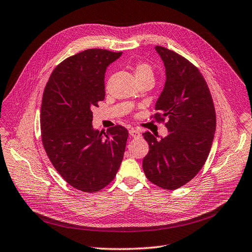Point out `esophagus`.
Returning a JSON list of instances; mask_svg holds the SVG:
<instances>
[{"label":"esophagus","instance_id":"esophagus-1","mask_svg":"<svg viewBox=\"0 0 252 252\" xmlns=\"http://www.w3.org/2000/svg\"><path fill=\"white\" fill-rule=\"evenodd\" d=\"M128 133H130V135L132 136L133 138L140 137V132L138 130H135V128H131V130L128 131Z\"/></svg>","mask_w":252,"mask_h":252}]
</instances>
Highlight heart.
<instances>
[{"instance_id":"heart-1","label":"heart","mask_w":252,"mask_h":252,"mask_svg":"<svg viewBox=\"0 0 252 252\" xmlns=\"http://www.w3.org/2000/svg\"><path fill=\"white\" fill-rule=\"evenodd\" d=\"M146 75L153 76L152 68H151V66L146 63L138 64L135 69V76L138 77V76H146Z\"/></svg>"}]
</instances>
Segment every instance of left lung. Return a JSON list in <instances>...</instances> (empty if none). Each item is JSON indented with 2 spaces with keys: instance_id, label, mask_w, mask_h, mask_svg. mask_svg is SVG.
Returning <instances> with one entry per match:
<instances>
[{
  "instance_id": "left-lung-1",
  "label": "left lung",
  "mask_w": 252,
  "mask_h": 252,
  "mask_svg": "<svg viewBox=\"0 0 252 252\" xmlns=\"http://www.w3.org/2000/svg\"><path fill=\"white\" fill-rule=\"evenodd\" d=\"M155 49L166 67V83L155 104L154 118H168V135L157 139L150 132L142 134L150 148L142 168L151 183L175 190L203 168L217 117L209 88L198 68L173 50L162 46Z\"/></svg>"
}]
</instances>
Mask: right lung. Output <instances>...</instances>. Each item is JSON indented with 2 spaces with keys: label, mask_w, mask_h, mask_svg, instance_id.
<instances>
[{
  "label": "right lung",
  "mask_w": 252,
  "mask_h": 252,
  "mask_svg": "<svg viewBox=\"0 0 252 252\" xmlns=\"http://www.w3.org/2000/svg\"><path fill=\"white\" fill-rule=\"evenodd\" d=\"M121 55L93 48L71 56L54 69L43 93V147L64 181L83 192L109 185L124 158L126 128L115 126L104 133L92 125V109L105 96L106 67Z\"/></svg>",
  "instance_id": "1"
}]
</instances>
